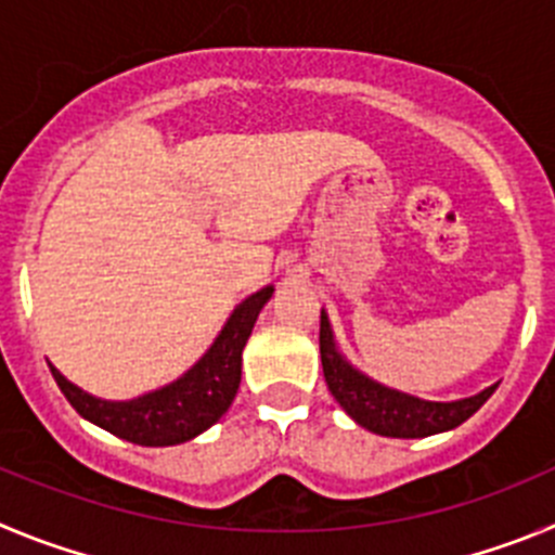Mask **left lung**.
<instances>
[{
	"label": "left lung",
	"mask_w": 555,
	"mask_h": 555,
	"mask_svg": "<svg viewBox=\"0 0 555 555\" xmlns=\"http://www.w3.org/2000/svg\"><path fill=\"white\" fill-rule=\"evenodd\" d=\"M321 362L334 401L346 409L359 426L373 434H382V437L421 439L439 431H451V428L462 426L467 417H473L498 387V384H492L478 396L448 403L423 401V398L384 387L343 359V353L334 346L326 312H321Z\"/></svg>",
	"instance_id": "8db88e82"
}]
</instances>
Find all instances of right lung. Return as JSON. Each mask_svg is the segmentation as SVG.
Wrapping results in <instances>:
<instances>
[{
    "label": "right lung",
    "instance_id": "right-lung-1",
    "mask_svg": "<svg viewBox=\"0 0 555 555\" xmlns=\"http://www.w3.org/2000/svg\"><path fill=\"white\" fill-rule=\"evenodd\" d=\"M273 296V287H262L234 309L227 326L209 346V351L177 382L154 389L134 401H102L68 382L63 373L49 364L60 392L68 398L85 421L96 423L104 431L134 442V446L163 448L179 446L207 431L232 406L241 387L243 348L251 337L259 309Z\"/></svg>",
    "mask_w": 555,
    "mask_h": 555
}]
</instances>
